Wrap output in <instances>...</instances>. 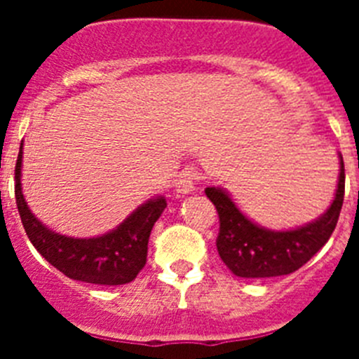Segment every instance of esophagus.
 <instances>
[{
	"label": "esophagus",
	"mask_w": 359,
	"mask_h": 359,
	"mask_svg": "<svg viewBox=\"0 0 359 359\" xmlns=\"http://www.w3.org/2000/svg\"><path fill=\"white\" fill-rule=\"evenodd\" d=\"M198 185V172L192 169H185L177 174L174 180V189L177 194H190Z\"/></svg>",
	"instance_id": "esophagus-1"
}]
</instances>
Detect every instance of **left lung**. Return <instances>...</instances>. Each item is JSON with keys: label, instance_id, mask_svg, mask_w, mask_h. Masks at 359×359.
I'll return each instance as SVG.
<instances>
[{"label": "left lung", "instance_id": "1", "mask_svg": "<svg viewBox=\"0 0 359 359\" xmlns=\"http://www.w3.org/2000/svg\"><path fill=\"white\" fill-rule=\"evenodd\" d=\"M219 214L215 244L221 261L231 273L243 278H269L290 275L302 268L334 231L345 194V169L340 154L338 189L331 207L318 219L294 230H268L255 224L239 210L226 190L205 189Z\"/></svg>", "mask_w": 359, "mask_h": 359}]
</instances>
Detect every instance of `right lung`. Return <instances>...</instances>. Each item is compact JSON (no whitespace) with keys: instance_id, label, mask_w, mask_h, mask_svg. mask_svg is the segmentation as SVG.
Here are the masks:
<instances>
[{"instance_id":"add662e5","label":"right lung","mask_w":359,"mask_h":359,"mask_svg":"<svg viewBox=\"0 0 359 359\" xmlns=\"http://www.w3.org/2000/svg\"><path fill=\"white\" fill-rule=\"evenodd\" d=\"M21 161L23 144L15 161V205L28 239L37 252L53 268L73 280L100 286H120L135 280L147 262V244L152 226L167 207L163 196L149 199L122 224L104 236L90 239L61 236L44 226L28 208L21 192Z\"/></svg>"}]
</instances>
